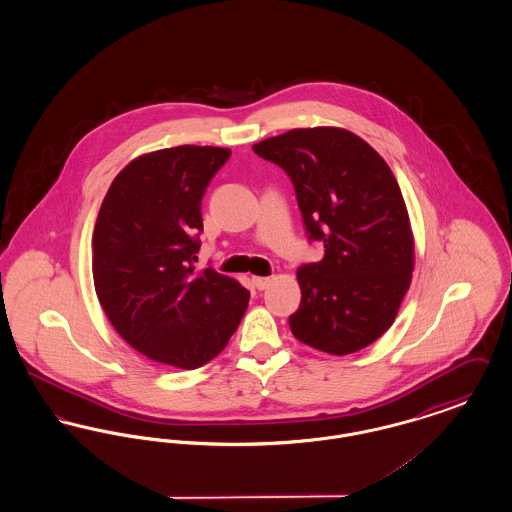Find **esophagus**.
Here are the masks:
<instances>
[{
  "label": "esophagus",
  "instance_id": "esophagus-1",
  "mask_svg": "<svg viewBox=\"0 0 512 512\" xmlns=\"http://www.w3.org/2000/svg\"><path fill=\"white\" fill-rule=\"evenodd\" d=\"M270 282H272L270 276H253V286L257 290H265Z\"/></svg>",
  "mask_w": 512,
  "mask_h": 512
}]
</instances>
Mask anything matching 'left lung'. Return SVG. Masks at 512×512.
Masks as SVG:
<instances>
[{
	"label": "left lung",
	"instance_id": "obj_1",
	"mask_svg": "<svg viewBox=\"0 0 512 512\" xmlns=\"http://www.w3.org/2000/svg\"><path fill=\"white\" fill-rule=\"evenodd\" d=\"M253 151L292 178L309 240L324 244L322 261L297 268L293 336L330 355L378 340L397 317L414 268L411 220L388 163L336 126L293 128Z\"/></svg>",
	"mask_w": 512,
	"mask_h": 512
}]
</instances>
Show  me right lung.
<instances>
[{
    "label": "right lung",
    "mask_w": 512,
    "mask_h": 512,
    "mask_svg": "<svg viewBox=\"0 0 512 512\" xmlns=\"http://www.w3.org/2000/svg\"><path fill=\"white\" fill-rule=\"evenodd\" d=\"M230 149L178 146L136 157L113 180L94 228V286L122 340L161 365L215 359L245 315L249 292L195 270L201 199Z\"/></svg>",
    "instance_id": "right-lung-1"
}]
</instances>
